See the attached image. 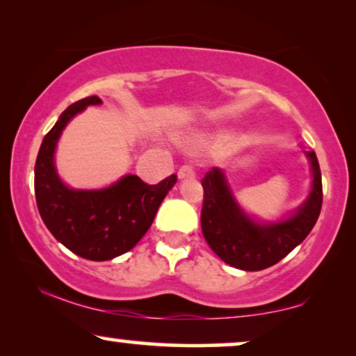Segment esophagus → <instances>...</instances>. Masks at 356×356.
Segmentation results:
<instances>
[{"instance_id": "1", "label": "esophagus", "mask_w": 356, "mask_h": 356, "mask_svg": "<svg viewBox=\"0 0 356 356\" xmlns=\"http://www.w3.org/2000/svg\"><path fill=\"white\" fill-rule=\"evenodd\" d=\"M196 175H194V170L191 165H183L181 168L178 170V178L179 179H184V178H194Z\"/></svg>"}]
</instances>
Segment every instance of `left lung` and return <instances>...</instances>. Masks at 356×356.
I'll return each instance as SVG.
<instances>
[{"mask_svg": "<svg viewBox=\"0 0 356 356\" xmlns=\"http://www.w3.org/2000/svg\"><path fill=\"white\" fill-rule=\"evenodd\" d=\"M311 163V191L286 218L257 222L243 211L228 186L225 173L213 167L202 179V235L223 262L241 270H262L293 251L313 230L323 206V181L314 150H305Z\"/></svg>", "mask_w": 356, "mask_h": 356, "instance_id": "obj_1", "label": "left lung"}]
</instances>
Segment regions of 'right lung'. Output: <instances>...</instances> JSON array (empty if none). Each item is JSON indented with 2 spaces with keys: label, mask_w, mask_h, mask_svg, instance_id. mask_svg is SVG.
Returning <instances> with one entry per match:
<instances>
[{
  "label": "right lung",
  "mask_w": 356,
  "mask_h": 356,
  "mask_svg": "<svg viewBox=\"0 0 356 356\" xmlns=\"http://www.w3.org/2000/svg\"><path fill=\"white\" fill-rule=\"evenodd\" d=\"M100 104L92 95L67 106L43 138L35 162V199L43 223L61 245L89 261H110L133 250L177 183V175L159 184L126 175L102 189H72L63 183L55 165L58 139L77 113Z\"/></svg>",
  "instance_id": "1"
}]
</instances>
